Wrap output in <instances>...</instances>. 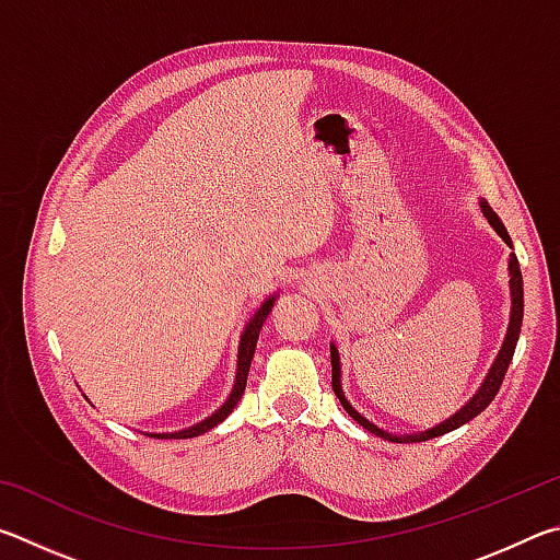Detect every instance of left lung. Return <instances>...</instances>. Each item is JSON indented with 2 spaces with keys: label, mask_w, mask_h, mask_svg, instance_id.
Wrapping results in <instances>:
<instances>
[{
  "label": "left lung",
  "mask_w": 560,
  "mask_h": 560,
  "mask_svg": "<svg viewBox=\"0 0 560 560\" xmlns=\"http://www.w3.org/2000/svg\"><path fill=\"white\" fill-rule=\"evenodd\" d=\"M481 212H485V217L489 220V224L494 226V232L504 240L509 246L511 244V236L506 232L504 222L499 220V214L491 210L487 200L479 202ZM509 291H511V314H509V328H506V336H504V343H501L499 353L494 358V363H491L489 373L485 381H481L479 390L474 393L467 402H464L457 412H454L452 417H447V420L434 424V428L424 430V432H407V434H395V432H387L383 428H377L375 422L368 420V417L360 415L353 405L348 402V397L343 393V383H340V355H338V348L336 343L330 346V368H334V393L338 395L340 405H343V410L353 417V420L358 424H363V428L368 432L377 434V438L383 440H390V442H424V440H432V438H442V434H447L452 430L462 428V424H467L469 420H474L479 412H485L487 407L491 405V400H494L501 383H504V375L509 371V363L511 358H514V350H516V343H518V334H521V320H524V279H521V269H518V259L516 254H509Z\"/></svg>",
  "instance_id": "1"
}]
</instances>
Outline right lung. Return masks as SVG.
Listing matches in <instances>:
<instances>
[{"label":"right lung","instance_id":"obj_1","mask_svg":"<svg viewBox=\"0 0 560 560\" xmlns=\"http://www.w3.org/2000/svg\"><path fill=\"white\" fill-rule=\"evenodd\" d=\"M279 293H273L267 301L261 303L257 314L249 318V324L244 326V334L240 338V350H236V375H234V385H232V393L226 400L220 405V410H214L210 417H205L202 422H195L192 428H185V430H177V432H145L150 438H158V440H187V438H197V434H205L210 432L217 424L224 422L230 412L236 407V402L242 400L244 395V387H246V375H249V368H252V358H254V350H257V340H259V330L264 326V320H267L269 311L273 308V303H277ZM86 397V395H83ZM89 400V397H86ZM91 402V400H89Z\"/></svg>","mask_w":560,"mask_h":560}]
</instances>
